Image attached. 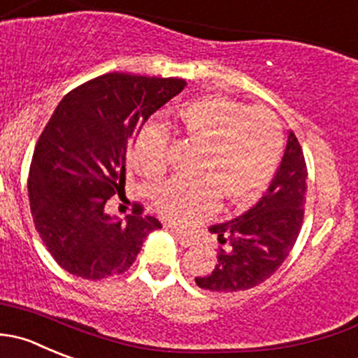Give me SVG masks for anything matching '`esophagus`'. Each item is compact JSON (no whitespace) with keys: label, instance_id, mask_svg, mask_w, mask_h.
Returning <instances> with one entry per match:
<instances>
[{"label":"esophagus","instance_id":"esophagus-1","mask_svg":"<svg viewBox=\"0 0 358 358\" xmlns=\"http://www.w3.org/2000/svg\"><path fill=\"white\" fill-rule=\"evenodd\" d=\"M171 234L175 236L176 241H178L182 246H192V245H194V239L189 238V236L183 234V232L178 231V229H173V227H171Z\"/></svg>","mask_w":358,"mask_h":358}]
</instances>
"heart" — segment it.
I'll list each match as a JSON object with an SVG mask.
<instances>
[{"label": "heart", "mask_w": 358, "mask_h": 358, "mask_svg": "<svg viewBox=\"0 0 358 358\" xmlns=\"http://www.w3.org/2000/svg\"><path fill=\"white\" fill-rule=\"evenodd\" d=\"M169 122L190 141L204 145L199 182L171 180L154 196L162 218L189 227L210 217L220 196L229 206L248 208L262 197L282 155V131L275 115L260 106L203 96L171 110ZM133 164L147 178H159L168 169V134L157 126L145 127L133 148Z\"/></svg>", "instance_id": "1"}]
</instances>
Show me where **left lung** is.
I'll return each instance as SVG.
<instances>
[{
    "label": "left lung",
    "mask_w": 358,
    "mask_h": 358,
    "mask_svg": "<svg viewBox=\"0 0 358 358\" xmlns=\"http://www.w3.org/2000/svg\"><path fill=\"white\" fill-rule=\"evenodd\" d=\"M306 162L296 134L289 131L285 154L264 196L239 217L211 225L210 232L224 248L197 287L231 294L266 282L285 262L296 245L306 203Z\"/></svg>",
    "instance_id": "1"
}]
</instances>
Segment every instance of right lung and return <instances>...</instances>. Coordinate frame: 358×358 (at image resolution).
I'll use <instances>...</instances> for the list:
<instances>
[{
  "instance_id": "add662e5",
  "label": "right lung",
  "mask_w": 358,
  "mask_h": 358,
  "mask_svg": "<svg viewBox=\"0 0 358 358\" xmlns=\"http://www.w3.org/2000/svg\"><path fill=\"white\" fill-rule=\"evenodd\" d=\"M187 85L182 78L106 73L73 89L45 126L29 168L34 227L69 275L103 280L127 271L145 238L161 229L136 204L126 220L106 201L126 185L136 136Z\"/></svg>"
}]
</instances>
